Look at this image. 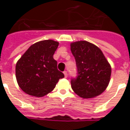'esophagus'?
Here are the masks:
<instances>
[{"label":"esophagus","mask_w":130,"mask_h":130,"mask_svg":"<svg viewBox=\"0 0 130 130\" xmlns=\"http://www.w3.org/2000/svg\"><path fill=\"white\" fill-rule=\"evenodd\" d=\"M63 73H64V75H65V78H67V77H68V72H67V71H64Z\"/></svg>","instance_id":"esophagus-1"}]
</instances>
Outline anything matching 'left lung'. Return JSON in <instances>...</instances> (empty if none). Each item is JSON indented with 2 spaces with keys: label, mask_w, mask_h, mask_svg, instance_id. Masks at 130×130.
<instances>
[{
  "label": "left lung",
  "mask_w": 130,
  "mask_h": 130,
  "mask_svg": "<svg viewBox=\"0 0 130 130\" xmlns=\"http://www.w3.org/2000/svg\"><path fill=\"white\" fill-rule=\"evenodd\" d=\"M77 76L71 79L74 92L83 98H95L105 90L110 82L111 65L102 51L87 41L71 43Z\"/></svg>",
  "instance_id": "1"
}]
</instances>
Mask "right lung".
I'll use <instances>...</instances> for the list:
<instances>
[{"instance_id":"obj_1","label":"right lung","mask_w":130,"mask_h":130,"mask_svg":"<svg viewBox=\"0 0 130 130\" xmlns=\"http://www.w3.org/2000/svg\"><path fill=\"white\" fill-rule=\"evenodd\" d=\"M58 44L51 40L35 43L17 61L16 78L24 93L43 97L54 90L58 80L64 77L53 57Z\"/></svg>"}]
</instances>
